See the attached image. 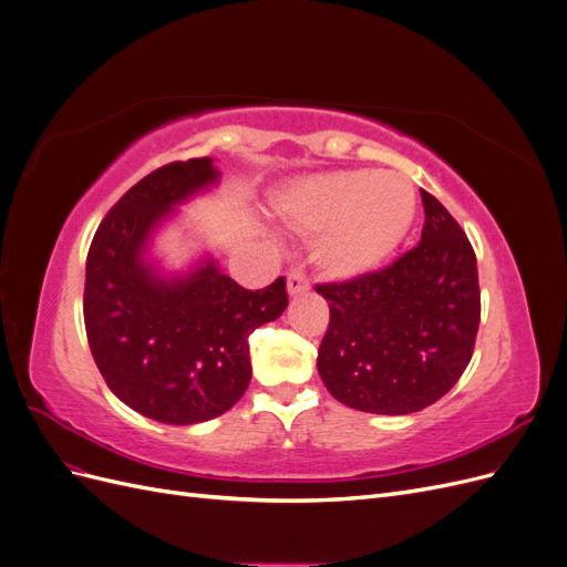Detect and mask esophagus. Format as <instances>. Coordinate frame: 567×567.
Listing matches in <instances>:
<instances>
[{
    "label": "esophagus",
    "instance_id": "obj_1",
    "mask_svg": "<svg viewBox=\"0 0 567 567\" xmlns=\"http://www.w3.org/2000/svg\"><path fill=\"white\" fill-rule=\"evenodd\" d=\"M307 288H310V279H307V274L302 269H290V274H288V293L298 296V293H305Z\"/></svg>",
    "mask_w": 567,
    "mask_h": 567
}]
</instances>
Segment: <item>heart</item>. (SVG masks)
<instances>
[{
    "instance_id": "heart-1",
    "label": "heart",
    "mask_w": 567,
    "mask_h": 567,
    "mask_svg": "<svg viewBox=\"0 0 567 567\" xmlns=\"http://www.w3.org/2000/svg\"><path fill=\"white\" fill-rule=\"evenodd\" d=\"M274 208L290 231L320 234L315 257L329 277L352 279L402 244L416 217V192L398 173L338 169L290 184Z\"/></svg>"
}]
</instances>
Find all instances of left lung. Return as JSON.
<instances>
[{"mask_svg":"<svg viewBox=\"0 0 567 567\" xmlns=\"http://www.w3.org/2000/svg\"><path fill=\"white\" fill-rule=\"evenodd\" d=\"M421 244L383 269L317 284L329 329L317 369L333 398L371 414H411L466 371L480 326L475 250L450 210L421 192Z\"/></svg>","mask_w":567,"mask_h":567,"instance_id":"8db88e82","label":"left lung"}]
</instances>
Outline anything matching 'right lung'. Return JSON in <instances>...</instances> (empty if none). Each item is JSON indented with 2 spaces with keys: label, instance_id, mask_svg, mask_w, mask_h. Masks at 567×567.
<instances>
[{
  "label": "right lung",
  "instance_id": "1",
  "mask_svg": "<svg viewBox=\"0 0 567 567\" xmlns=\"http://www.w3.org/2000/svg\"><path fill=\"white\" fill-rule=\"evenodd\" d=\"M215 179L213 158L153 169L101 219L87 252L82 307L94 362L113 394L161 423L210 421L241 400L248 338L288 305L284 277L248 290L208 262L161 281L142 262L156 221Z\"/></svg>",
  "mask_w": 567,
  "mask_h": 567
}]
</instances>
